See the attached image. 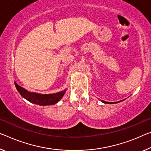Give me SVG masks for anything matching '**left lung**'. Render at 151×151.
<instances>
[{
	"mask_svg": "<svg viewBox=\"0 0 151 151\" xmlns=\"http://www.w3.org/2000/svg\"><path fill=\"white\" fill-rule=\"evenodd\" d=\"M124 100H122V101H116V102H107V101H103V100H101V101L103 102V103H104V104H118V103L122 101H124Z\"/></svg>",
	"mask_w": 151,
	"mask_h": 151,
	"instance_id": "8db88e82",
	"label": "left lung"
}]
</instances>
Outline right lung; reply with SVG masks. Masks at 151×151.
I'll use <instances>...</instances> for the list:
<instances>
[{
    "label": "right lung",
    "mask_w": 151,
    "mask_h": 151,
    "mask_svg": "<svg viewBox=\"0 0 151 151\" xmlns=\"http://www.w3.org/2000/svg\"><path fill=\"white\" fill-rule=\"evenodd\" d=\"M15 85L17 90L23 98L33 104L42 106H51L57 104L63 97L66 91L64 89L60 92L52 93V94H40L37 93L28 91L27 90L19 85L16 82H15Z\"/></svg>",
    "instance_id": "add662e5"
}]
</instances>
